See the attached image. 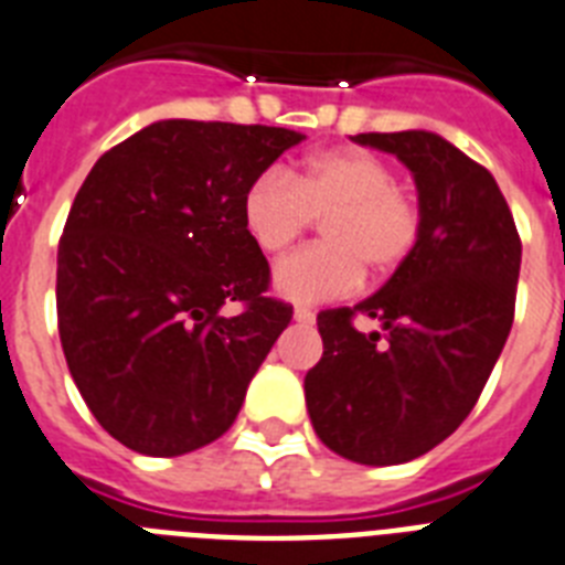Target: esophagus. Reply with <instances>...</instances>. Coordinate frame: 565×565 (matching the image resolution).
<instances>
[{
	"label": "esophagus",
	"instance_id": "1",
	"mask_svg": "<svg viewBox=\"0 0 565 565\" xmlns=\"http://www.w3.org/2000/svg\"><path fill=\"white\" fill-rule=\"evenodd\" d=\"M294 320H297V323H315V311L306 309V306H297V309H294Z\"/></svg>",
	"mask_w": 565,
	"mask_h": 565
}]
</instances>
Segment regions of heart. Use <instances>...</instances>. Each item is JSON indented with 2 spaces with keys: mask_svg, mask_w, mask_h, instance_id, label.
I'll return each instance as SVG.
<instances>
[{
  "mask_svg": "<svg viewBox=\"0 0 565 565\" xmlns=\"http://www.w3.org/2000/svg\"><path fill=\"white\" fill-rule=\"evenodd\" d=\"M323 218V239L282 259L274 282L297 302L355 291L363 273L398 271L422 239V199L398 184L390 161L340 147L311 156L294 175L259 172L242 195V225L265 254H282Z\"/></svg>",
  "mask_w": 565,
  "mask_h": 565,
  "instance_id": "1",
  "label": "heart"
}]
</instances>
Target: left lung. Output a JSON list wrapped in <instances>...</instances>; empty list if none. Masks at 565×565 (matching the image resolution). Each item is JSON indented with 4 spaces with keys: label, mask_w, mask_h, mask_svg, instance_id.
Masks as SVG:
<instances>
[{
    "label": "left lung",
    "mask_w": 565,
    "mask_h": 565,
    "mask_svg": "<svg viewBox=\"0 0 565 565\" xmlns=\"http://www.w3.org/2000/svg\"><path fill=\"white\" fill-rule=\"evenodd\" d=\"M416 175L422 239L384 288L355 309L317 315L323 358L306 404L329 450L361 465H401L445 441L477 407L514 323L523 242L482 164L422 129L355 135ZM355 316L385 326L363 335Z\"/></svg>",
    "instance_id": "left-lung-1"
}]
</instances>
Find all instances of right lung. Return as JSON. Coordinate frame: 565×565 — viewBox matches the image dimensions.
I'll return each instance as SVG.
<instances>
[{
    "instance_id": "obj_1",
    "label": "right lung",
    "mask_w": 565,
    "mask_h": 565,
    "mask_svg": "<svg viewBox=\"0 0 565 565\" xmlns=\"http://www.w3.org/2000/svg\"><path fill=\"white\" fill-rule=\"evenodd\" d=\"M302 138L158 120L97 158L74 195L57 250L60 343L92 416L135 454L181 456L227 433L291 323V306L268 297L242 195Z\"/></svg>"
}]
</instances>
